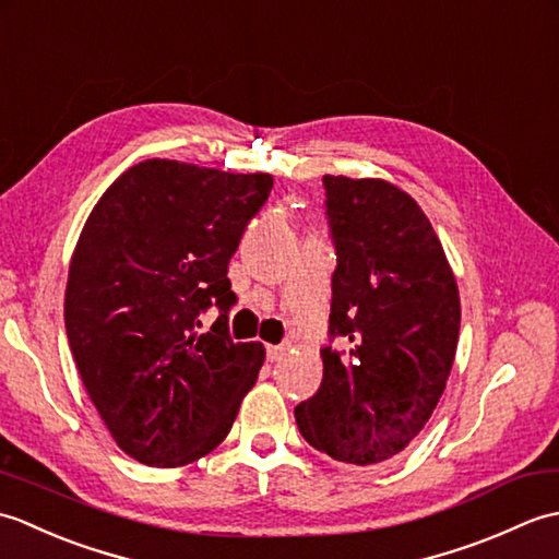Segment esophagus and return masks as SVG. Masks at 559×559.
<instances>
[{
    "instance_id": "obj_1",
    "label": "esophagus",
    "mask_w": 559,
    "mask_h": 559,
    "mask_svg": "<svg viewBox=\"0 0 559 559\" xmlns=\"http://www.w3.org/2000/svg\"><path fill=\"white\" fill-rule=\"evenodd\" d=\"M286 346H266V358L271 360V362H278V360H283V355H286Z\"/></svg>"
}]
</instances>
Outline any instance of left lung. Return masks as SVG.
Instances as JSON below:
<instances>
[{"label":"left lung","mask_w":559,"mask_h":559,"mask_svg":"<svg viewBox=\"0 0 559 559\" xmlns=\"http://www.w3.org/2000/svg\"><path fill=\"white\" fill-rule=\"evenodd\" d=\"M336 249L317 394L295 423L331 459H394L430 420L454 365L461 302L444 249L415 201L384 180L324 175ZM343 337L349 348L330 346Z\"/></svg>","instance_id":"8db88e82"}]
</instances>
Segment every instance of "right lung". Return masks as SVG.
I'll return each instance as SVG.
<instances>
[{"label": "right lung", "instance_id": "1", "mask_svg": "<svg viewBox=\"0 0 559 559\" xmlns=\"http://www.w3.org/2000/svg\"><path fill=\"white\" fill-rule=\"evenodd\" d=\"M273 177L144 160L117 177L83 225L64 324L93 406L146 466H185L216 449L264 362L235 343L228 264ZM222 314L199 332V313Z\"/></svg>", "mask_w": 559, "mask_h": 559}]
</instances>
